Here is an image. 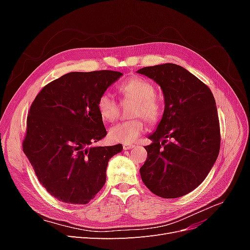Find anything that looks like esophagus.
<instances>
[{"instance_id":"esophagus-1","label":"esophagus","mask_w":250,"mask_h":250,"mask_svg":"<svg viewBox=\"0 0 250 250\" xmlns=\"http://www.w3.org/2000/svg\"><path fill=\"white\" fill-rule=\"evenodd\" d=\"M133 147H134L133 144H129V143L123 144V149H124V150H130V149H132Z\"/></svg>"}]
</instances>
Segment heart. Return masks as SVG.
<instances>
[{
  "label": "heart",
  "instance_id": "b5f03b06",
  "mask_svg": "<svg viewBox=\"0 0 250 250\" xmlns=\"http://www.w3.org/2000/svg\"><path fill=\"white\" fill-rule=\"evenodd\" d=\"M119 92L124 100L133 104L129 109L130 117H139L124 121L112 126L109 129V139L118 143H131L137 140L145 130V122L141 116L150 123L160 119L162 106L155 97V87L149 80L133 76L119 86ZM97 108L104 121L113 122L120 116V105L109 93H103L98 98Z\"/></svg>",
  "mask_w": 250,
  "mask_h": 250
}]
</instances>
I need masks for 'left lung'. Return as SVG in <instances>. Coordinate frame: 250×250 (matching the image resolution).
<instances>
[{
    "mask_svg": "<svg viewBox=\"0 0 250 250\" xmlns=\"http://www.w3.org/2000/svg\"><path fill=\"white\" fill-rule=\"evenodd\" d=\"M139 74L161 85L165 110L149 135L147 160L141 169L144 184L163 198H178L206 179L220 151L216 101L208 85L185 67L165 63Z\"/></svg>",
    "mask_w": 250,
    "mask_h": 250,
    "instance_id": "obj_1",
    "label": "left lung"
}]
</instances>
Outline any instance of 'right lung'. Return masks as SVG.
<instances>
[{
  "mask_svg": "<svg viewBox=\"0 0 250 250\" xmlns=\"http://www.w3.org/2000/svg\"><path fill=\"white\" fill-rule=\"evenodd\" d=\"M122 73L72 72L37 94L27 117L22 151L53 197L86 204L103 188L110 158L123 146L90 147L107 134L98 98Z\"/></svg>",
  "mask_w": 250,
  "mask_h": 250,
  "instance_id": "right-lung-1",
  "label": "right lung"
}]
</instances>
